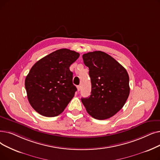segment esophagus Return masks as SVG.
<instances>
[{
  "mask_svg": "<svg viewBox=\"0 0 160 160\" xmlns=\"http://www.w3.org/2000/svg\"><path fill=\"white\" fill-rule=\"evenodd\" d=\"M76 88H77V89H78V92H80V88H81L80 86H76Z\"/></svg>",
  "mask_w": 160,
  "mask_h": 160,
  "instance_id": "esophagus-1",
  "label": "esophagus"
}]
</instances>
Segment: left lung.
<instances>
[{"label":"left lung","instance_id":"left-lung-1","mask_svg":"<svg viewBox=\"0 0 160 160\" xmlns=\"http://www.w3.org/2000/svg\"><path fill=\"white\" fill-rule=\"evenodd\" d=\"M89 68L92 92L82 98L88 113L97 120H106L122 108L129 95V75L118 62L108 54L95 51L82 55Z\"/></svg>","mask_w":160,"mask_h":160}]
</instances>
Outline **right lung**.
I'll return each instance as SVG.
<instances>
[{
	"mask_svg": "<svg viewBox=\"0 0 160 160\" xmlns=\"http://www.w3.org/2000/svg\"><path fill=\"white\" fill-rule=\"evenodd\" d=\"M79 56L78 53L63 48L46 55L32 67L25 86L30 105L38 113L54 117L63 112L77 90L69 67Z\"/></svg>",
	"mask_w": 160,
	"mask_h": 160,
	"instance_id": "right-lung-1",
	"label": "right lung"
}]
</instances>
